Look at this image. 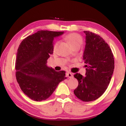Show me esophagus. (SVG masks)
Returning a JSON list of instances; mask_svg holds the SVG:
<instances>
[{
    "mask_svg": "<svg viewBox=\"0 0 126 126\" xmlns=\"http://www.w3.org/2000/svg\"><path fill=\"white\" fill-rule=\"evenodd\" d=\"M67 76H68V77H69V78H73V74H72V73H70V72H67Z\"/></svg>",
    "mask_w": 126,
    "mask_h": 126,
    "instance_id": "34e87169",
    "label": "esophagus"
}]
</instances>
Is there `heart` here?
<instances>
[{"label": "heart", "mask_w": 126, "mask_h": 126, "mask_svg": "<svg viewBox=\"0 0 126 126\" xmlns=\"http://www.w3.org/2000/svg\"><path fill=\"white\" fill-rule=\"evenodd\" d=\"M64 40L67 42V43L72 48H76V47H79L83 44V38L79 34H76V33H70V34H67L64 37ZM59 42H54L53 46V50L56 51L57 50V47H58Z\"/></svg>", "instance_id": "b5f03b06"}]
</instances>
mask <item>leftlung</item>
<instances>
[{"mask_svg": "<svg viewBox=\"0 0 126 126\" xmlns=\"http://www.w3.org/2000/svg\"><path fill=\"white\" fill-rule=\"evenodd\" d=\"M86 34V45L83 59L86 69V76L76 73L78 80L75 89L76 97L85 102L94 101L104 93L114 72V56L108 44L100 36L90 31Z\"/></svg>", "mask_w": 126, "mask_h": 126, "instance_id": "1", "label": "left lung"}]
</instances>
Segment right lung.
<instances>
[{
    "label": "right lung",
    "instance_id": "1",
    "mask_svg": "<svg viewBox=\"0 0 126 126\" xmlns=\"http://www.w3.org/2000/svg\"><path fill=\"white\" fill-rule=\"evenodd\" d=\"M64 31H37L21 42L16 54V78L21 90L31 99L41 101L51 96L60 82L66 79L63 70L47 66L53 54L54 37Z\"/></svg>",
    "mask_w": 126,
    "mask_h": 126
}]
</instances>
